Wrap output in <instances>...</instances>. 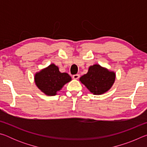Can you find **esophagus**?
<instances>
[{
    "mask_svg": "<svg viewBox=\"0 0 147 147\" xmlns=\"http://www.w3.org/2000/svg\"><path fill=\"white\" fill-rule=\"evenodd\" d=\"M79 78H80V74H74V75L73 76V79L77 80V79H78Z\"/></svg>",
    "mask_w": 147,
    "mask_h": 147,
    "instance_id": "1",
    "label": "esophagus"
}]
</instances>
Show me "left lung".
I'll return each instance as SVG.
<instances>
[{
	"label": "left lung",
	"mask_w": 147,
	"mask_h": 147,
	"mask_svg": "<svg viewBox=\"0 0 147 147\" xmlns=\"http://www.w3.org/2000/svg\"><path fill=\"white\" fill-rule=\"evenodd\" d=\"M115 80V73L100 65L90 66L88 73L80 78V81L94 94H102L111 88Z\"/></svg>",
	"instance_id": "8db88e82"
}]
</instances>
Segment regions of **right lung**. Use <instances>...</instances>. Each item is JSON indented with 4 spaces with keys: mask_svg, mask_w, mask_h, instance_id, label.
I'll use <instances>...</instances> for the list:
<instances>
[{
    "mask_svg": "<svg viewBox=\"0 0 147 147\" xmlns=\"http://www.w3.org/2000/svg\"><path fill=\"white\" fill-rule=\"evenodd\" d=\"M34 80L42 92L47 95L54 96L71 80V77L66 73H60L58 67L53 63L35 74Z\"/></svg>",
    "mask_w": 147,
    "mask_h": 147,
    "instance_id": "obj_1",
    "label": "right lung"
}]
</instances>
